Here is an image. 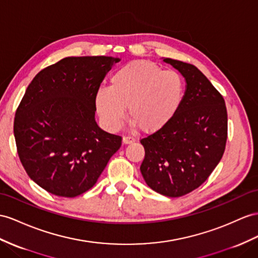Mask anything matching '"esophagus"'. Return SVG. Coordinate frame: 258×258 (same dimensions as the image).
Listing matches in <instances>:
<instances>
[{
  "label": "esophagus",
  "mask_w": 258,
  "mask_h": 258,
  "mask_svg": "<svg viewBox=\"0 0 258 258\" xmlns=\"http://www.w3.org/2000/svg\"><path fill=\"white\" fill-rule=\"evenodd\" d=\"M136 140L134 137H132V136H124L123 137V144H125V145H127V144H132V143H134Z\"/></svg>",
  "instance_id": "34e87169"
}]
</instances>
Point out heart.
Here are the masks:
<instances>
[{"mask_svg": "<svg viewBox=\"0 0 258 258\" xmlns=\"http://www.w3.org/2000/svg\"><path fill=\"white\" fill-rule=\"evenodd\" d=\"M185 84L179 73L147 61H132L110 77V88L96 92L99 115L108 128L121 127L127 107L131 121L144 133L166 127L179 112Z\"/></svg>", "mask_w": 258, "mask_h": 258, "instance_id": "b5f03b06", "label": "heart"}]
</instances>
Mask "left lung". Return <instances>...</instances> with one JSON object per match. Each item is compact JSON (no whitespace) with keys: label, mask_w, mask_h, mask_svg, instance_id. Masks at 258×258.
Returning a JSON list of instances; mask_svg holds the SVG:
<instances>
[{"label":"left lung","mask_w":258,"mask_h":258,"mask_svg":"<svg viewBox=\"0 0 258 258\" xmlns=\"http://www.w3.org/2000/svg\"><path fill=\"white\" fill-rule=\"evenodd\" d=\"M185 78L184 100L166 127L141 140V172L147 185L168 197L192 192L221 160L228 136L223 97L196 66L163 58Z\"/></svg>","instance_id":"8db88e82"}]
</instances>
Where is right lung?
Listing matches in <instances>:
<instances>
[{"label": "right lung", "mask_w": 258, "mask_h": 258, "mask_svg": "<svg viewBox=\"0 0 258 258\" xmlns=\"http://www.w3.org/2000/svg\"><path fill=\"white\" fill-rule=\"evenodd\" d=\"M112 56H69L32 79L16 110L17 153L30 179L47 192L75 197L95 185L122 137L95 120L96 92Z\"/></svg>", "instance_id": "add662e5"}]
</instances>
